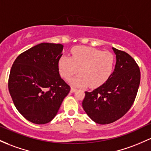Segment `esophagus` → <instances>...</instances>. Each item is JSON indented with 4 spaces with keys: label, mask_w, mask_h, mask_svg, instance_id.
Segmentation results:
<instances>
[{
    "label": "esophagus",
    "mask_w": 151,
    "mask_h": 151,
    "mask_svg": "<svg viewBox=\"0 0 151 151\" xmlns=\"http://www.w3.org/2000/svg\"><path fill=\"white\" fill-rule=\"evenodd\" d=\"M76 90H77V89H76V88H74V87H72V88H71V90H70V92H75V91Z\"/></svg>",
    "instance_id": "1"
}]
</instances>
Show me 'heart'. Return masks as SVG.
Returning a JSON list of instances; mask_svg holds the SVG:
<instances>
[{
	"instance_id": "1",
	"label": "heart",
	"mask_w": 151,
	"mask_h": 151,
	"mask_svg": "<svg viewBox=\"0 0 151 151\" xmlns=\"http://www.w3.org/2000/svg\"><path fill=\"white\" fill-rule=\"evenodd\" d=\"M72 57L62 56L59 60L60 74L70 78L79 72L81 74L70 79L74 85L96 88L105 83L113 73L115 55L87 46H78L72 50Z\"/></svg>"
}]
</instances>
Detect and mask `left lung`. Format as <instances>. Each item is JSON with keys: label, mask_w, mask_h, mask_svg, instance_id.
<instances>
[{"label": "left lung", "mask_w": 151, "mask_h": 151, "mask_svg": "<svg viewBox=\"0 0 151 151\" xmlns=\"http://www.w3.org/2000/svg\"><path fill=\"white\" fill-rule=\"evenodd\" d=\"M116 54L115 70L108 80L92 92H85L82 107L93 121L110 124L130 109L140 82L138 65L130 54L112 47Z\"/></svg>", "instance_id": "8db88e82"}]
</instances>
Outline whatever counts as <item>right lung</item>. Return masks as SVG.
I'll return each mask as SVG.
<instances>
[{"label": "right lung", "mask_w": 151, "mask_h": 151, "mask_svg": "<svg viewBox=\"0 0 151 151\" xmlns=\"http://www.w3.org/2000/svg\"><path fill=\"white\" fill-rule=\"evenodd\" d=\"M61 44L41 43L21 53L13 64L8 90L16 109L39 125L55 117L70 86L59 76Z\"/></svg>", "instance_id": "1"}]
</instances>
